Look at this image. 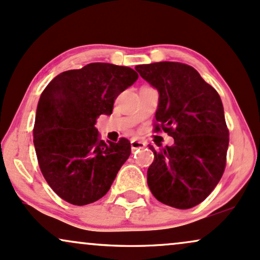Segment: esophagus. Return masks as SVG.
Instances as JSON below:
<instances>
[{"label":"esophagus","mask_w":260,"mask_h":260,"mask_svg":"<svg viewBox=\"0 0 260 260\" xmlns=\"http://www.w3.org/2000/svg\"><path fill=\"white\" fill-rule=\"evenodd\" d=\"M146 145H147V143H146L145 141H142V140H137V139L131 140V148H133V151L146 147Z\"/></svg>","instance_id":"1"}]
</instances>
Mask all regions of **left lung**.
<instances>
[{
  "label": "left lung",
  "mask_w": 260,
  "mask_h": 260,
  "mask_svg": "<svg viewBox=\"0 0 260 260\" xmlns=\"http://www.w3.org/2000/svg\"><path fill=\"white\" fill-rule=\"evenodd\" d=\"M135 69L159 93L154 130L174 137L173 146H149L154 154L149 190L167 206L192 208L214 190L226 164L229 130L220 96L187 64L158 62Z\"/></svg>",
  "instance_id": "8db88e82"
}]
</instances>
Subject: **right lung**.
<instances>
[{
  "label": "right lung",
  "mask_w": 260,
  "mask_h": 260,
  "mask_svg": "<svg viewBox=\"0 0 260 260\" xmlns=\"http://www.w3.org/2000/svg\"><path fill=\"white\" fill-rule=\"evenodd\" d=\"M137 78L129 67L90 63L60 73L40 96L34 146L46 181L67 202L99 201L129 158V140L103 141L94 124L112 114L118 94Z\"/></svg>",
  "instance_id": "1"
}]
</instances>
